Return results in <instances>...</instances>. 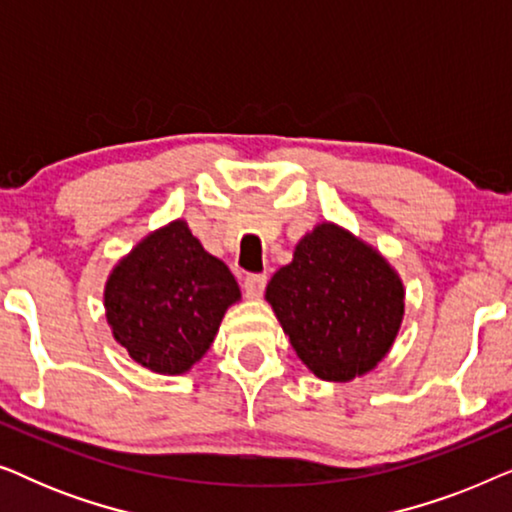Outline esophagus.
Wrapping results in <instances>:
<instances>
[{
    "mask_svg": "<svg viewBox=\"0 0 512 512\" xmlns=\"http://www.w3.org/2000/svg\"><path fill=\"white\" fill-rule=\"evenodd\" d=\"M265 284H268V277L265 275H247L244 277L242 289L247 293V298H261Z\"/></svg>",
    "mask_w": 512,
    "mask_h": 512,
    "instance_id": "esophagus-1",
    "label": "esophagus"
}]
</instances>
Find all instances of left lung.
Returning a JSON list of instances; mask_svg holds the SVG:
<instances>
[{
	"label": "left lung",
	"instance_id": "1",
	"mask_svg": "<svg viewBox=\"0 0 512 512\" xmlns=\"http://www.w3.org/2000/svg\"><path fill=\"white\" fill-rule=\"evenodd\" d=\"M403 296L394 268L333 223L307 233L265 289L300 361L328 382L366 375L387 356Z\"/></svg>",
	"mask_w": 512,
	"mask_h": 512
}]
</instances>
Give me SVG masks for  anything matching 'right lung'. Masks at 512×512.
I'll return each instance as SVG.
<instances>
[{"mask_svg":"<svg viewBox=\"0 0 512 512\" xmlns=\"http://www.w3.org/2000/svg\"><path fill=\"white\" fill-rule=\"evenodd\" d=\"M240 300L233 272L207 254L186 221L144 237L109 275L104 310L132 359L160 375L202 359L223 314Z\"/></svg>","mask_w":512,"mask_h":512,"instance_id":"right-lung-1","label":"right lung"}]
</instances>
